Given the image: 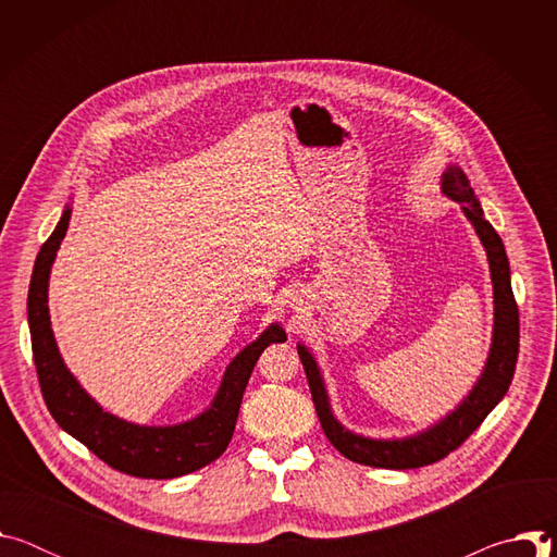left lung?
<instances>
[{
    "label": "left lung",
    "mask_w": 557,
    "mask_h": 557,
    "mask_svg": "<svg viewBox=\"0 0 557 557\" xmlns=\"http://www.w3.org/2000/svg\"><path fill=\"white\" fill-rule=\"evenodd\" d=\"M441 191L443 196L460 205V211L471 222L475 235L481 237L494 286V329L487 361L483 366L481 376L475 379L465 399L443 419L410 436L374 438L357 434L335 417L320 363H317L314 355L306 344L297 342V355L301 359L308 387L312 394V404L317 417H320L324 434L329 436L337 451H342L348 460L359 465L381 469H414L445 458L503 401V396L507 394L509 383L513 379L520 342V322L518 306L511 290V269L505 253V245L496 228L487 222L483 207L479 198H475L473 189L469 187V178L460 168L447 165V170L441 176Z\"/></svg>",
    "instance_id": "8db88e82"
}]
</instances>
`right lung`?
<instances>
[{
  "mask_svg": "<svg viewBox=\"0 0 557 557\" xmlns=\"http://www.w3.org/2000/svg\"><path fill=\"white\" fill-rule=\"evenodd\" d=\"M72 207L65 205L52 235L44 243L28 288V326L41 394L63 432L84 443L110 467L138 479H178L215 460L228 445L243 394L267 346L286 342L280 322L269 324L237 352L218 385L213 401L194 419L174 425H140L101 408L65 366L50 324L48 282L65 237Z\"/></svg>",
  "mask_w": 557,
  "mask_h": 557,
  "instance_id": "right-lung-1",
  "label": "right lung"
}]
</instances>
